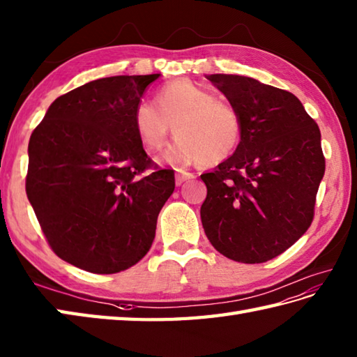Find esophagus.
<instances>
[{
  "instance_id": "esophagus-1",
  "label": "esophagus",
  "mask_w": 357,
  "mask_h": 357,
  "mask_svg": "<svg viewBox=\"0 0 357 357\" xmlns=\"http://www.w3.org/2000/svg\"><path fill=\"white\" fill-rule=\"evenodd\" d=\"M195 176L192 172H188V171H183V169H177V172H176V183L177 185H181V183H185L186 180H189V178H194Z\"/></svg>"
}]
</instances>
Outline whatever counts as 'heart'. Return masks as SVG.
I'll return each instance as SVG.
<instances>
[{
    "label": "heart",
    "mask_w": 357,
    "mask_h": 357,
    "mask_svg": "<svg viewBox=\"0 0 357 357\" xmlns=\"http://www.w3.org/2000/svg\"><path fill=\"white\" fill-rule=\"evenodd\" d=\"M132 125L138 140L149 151L162 149L174 126L177 140L163 158L178 163L223 162L237 149L243 130L242 115L234 105L188 79L162 87L155 103L138 101Z\"/></svg>",
    "instance_id": "1"
}]
</instances>
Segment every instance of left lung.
<instances>
[{"label": "left lung", "mask_w": 357, "mask_h": 357, "mask_svg": "<svg viewBox=\"0 0 357 357\" xmlns=\"http://www.w3.org/2000/svg\"><path fill=\"white\" fill-rule=\"evenodd\" d=\"M242 115V140L202 174L200 208L211 245L231 260L264 264L287 251L314 219L325 157L317 123L296 96L242 75L206 77Z\"/></svg>", "instance_id": "obj_1"}]
</instances>
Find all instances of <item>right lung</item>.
<instances>
[{
  "instance_id": "right-lung-1",
  "label": "right lung",
  "mask_w": 357,
  "mask_h": 357,
  "mask_svg": "<svg viewBox=\"0 0 357 357\" xmlns=\"http://www.w3.org/2000/svg\"><path fill=\"white\" fill-rule=\"evenodd\" d=\"M160 75H117L58 97L29 140L26 194L58 257L114 274L140 261L176 188L148 157L134 107Z\"/></svg>"
}]
</instances>
